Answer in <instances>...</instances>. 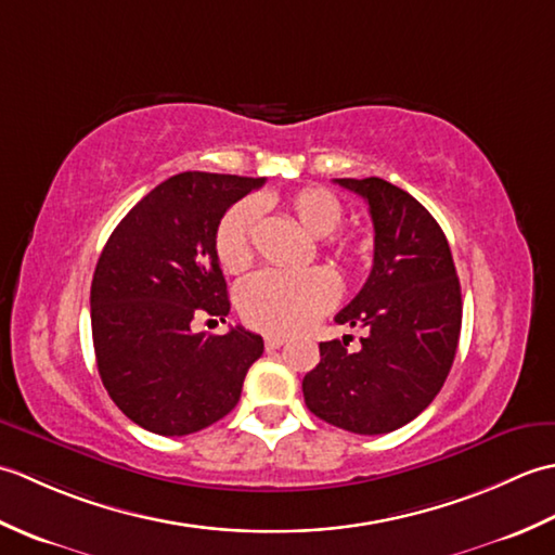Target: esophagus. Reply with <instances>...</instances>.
<instances>
[{"label": "esophagus", "instance_id": "esophagus-1", "mask_svg": "<svg viewBox=\"0 0 555 555\" xmlns=\"http://www.w3.org/2000/svg\"><path fill=\"white\" fill-rule=\"evenodd\" d=\"M286 344L284 336H264V346L267 350H274V348H281Z\"/></svg>", "mask_w": 555, "mask_h": 555}]
</instances>
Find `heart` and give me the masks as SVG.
Wrapping results in <instances>:
<instances>
[{
  "mask_svg": "<svg viewBox=\"0 0 555 555\" xmlns=\"http://www.w3.org/2000/svg\"><path fill=\"white\" fill-rule=\"evenodd\" d=\"M288 215L322 238L324 250L340 259H356L364 253V243L356 235L334 233L344 221L340 199L320 185L300 188L286 197ZM259 219L257 199H241L217 223L215 255L229 274H241L253 262V233ZM338 300V281L326 269L281 271L262 269L245 279L235 291L238 312L253 328L264 334H293L320 320Z\"/></svg>",
  "mask_w": 555,
  "mask_h": 555,
  "instance_id": "obj_1",
  "label": "heart"
}]
</instances>
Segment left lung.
Listing matches in <instances>:
<instances>
[{"label":"left lung","instance_id":"left-lung-1","mask_svg":"<svg viewBox=\"0 0 555 555\" xmlns=\"http://www.w3.org/2000/svg\"><path fill=\"white\" fill-rule=\"evenodd\" d=\"M367 199L374 264L336 324L362 326V348L320 344L305 374V405L352 434H388L415 420L441 391L457 350L463 298L439 223L410 193L384 179H336Z\"/></svg>","mask_w":555,"mask_h":555}]
</instances>
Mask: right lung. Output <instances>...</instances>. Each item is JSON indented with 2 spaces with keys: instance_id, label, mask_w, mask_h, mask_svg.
<instances>
[{
  "instance_id": "obj_1",
  "label": "right lung",
  "mask_w": 555,
  "mask_h": 555,
  "mask_svg": "<svg viewBox=\"0 0 555 555\" xmlns=\"http://www.w3.org/2000/svg\"><path fill=\"white\" fill-rule=\"evenodd\" d=\"M264 185L247 176L183 171L119 221L90 288L92 344L107 393L128 420L162 436L209 427L235 408L264 340L243 326L193 334L195 317L229 314L215 231Z\"/></svg>"
}]
</instances>
